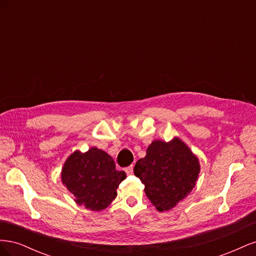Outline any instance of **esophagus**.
Wrapping results in <instances>:
<instances>
[{
    "mask_svg": "<svg viewBox=\"0 0 256 256\" xmlns=\"http://www.w3.org/2000/svg\"><path fill=\"white\" fill-rule=\"evenodd\" d=\"M134 164L132 166H127V168H125V172H126V174L127 175H132V173H134Z\"/></svg>",
    "mask_w": 256,
    "mask_h": 256,
    "instance_id": "esophagus-1",
    "label": "esophagus"
}]
</instances>
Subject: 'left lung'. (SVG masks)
<instances>
[{"label":"left lung","instance_id":"8db88e82","mask_svg":"<svg viewBox=\"0 0 256 256\" xmlns=\"http://www.w3.org/2000/svg\"><path fill=\"white\" fill-rule=\"evenodd\" d=\"M200 170L198 157L174 138L170 142H152L146 156L136 161L134 172L157 210L168 212L194 188Z\"/></svg>","mask_w":256,"mask_h":256}]
</instances>
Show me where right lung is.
Segmentation results:
<instances>
[{
    "instance_id": "add662e5",
    "label": "right lung",
    "mask_w": 256,
    "mask_h": 256,
    "mask_svg": "<svg viewBox=\"0 0 256 256\" xmlns=\"http://www.w3.org/2000/svg\"><path fill=\"white\" fill-rule=\"evenodd\" d=\"M126 173L115 168L114 160L106 152L92 147L69 156L62 170V182L74 196V202L100 212L118 196L116 189Z\"/></svg>"
}]
</instances>
